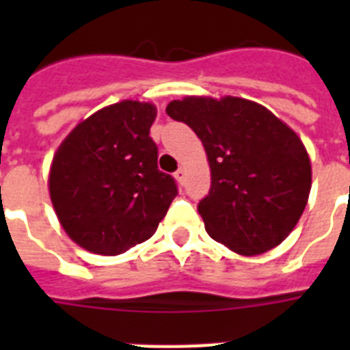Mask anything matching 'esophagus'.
<instances>
[{"instance_id":"esophagus-1","label":"esophagus","mask_w":350,"mask_h":350,"mask_svg":"<svg viewBox=\"0 0 350 350\" xmlns=\"http://www.w3.org/2000/svg\"><path fill=\"white\" fill-rule=\"evenodd\" d=\"M174 176H176V180L180 181V183H183V181H185V176H187L185 169H183V167H180V169L174 172Z\"/></svg>"}]
</instances>
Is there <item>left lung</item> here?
<instances>
[{
    "mask_svg": "<svg viewBox=\"0 0 350 350\" xmlns=\"http://www.w3.org/2000/svg\"><path fill=\"white\" fill-rule=\"evenodd\" d=\"M167 114L202 139L211 191L198 203L211 238L243 256L274 249L296 227L310 192L304 143L265 107L241 98L170 101Z\"/></svg>",
    "mask_w": 350,
    "mask_h": 350,
    "instance_id": "left-lung-1",
    "label": "left lung"
}]
</instances>
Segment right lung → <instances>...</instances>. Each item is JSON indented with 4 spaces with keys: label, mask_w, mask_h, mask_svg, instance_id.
I'll return each mask as SVG.
<instances>
[{
    "label": "right lung",
    "mask_w": 350,
    "mask_h": 350,
    "mask_svg": "<svg viewBox=\"0 0 350 350\" xmlns=\"http://www.w3.org/2000/svg\"><path fill=\"white\" fill-rule=\"evenodd\" d=\"M156 107L120 101L81 121L54 154L49 191L65 232L94 254L116 256L156 232L178 194L148 136Z\"/></svg>",
    "instance_id": "add662e5"
}]
</instances>
